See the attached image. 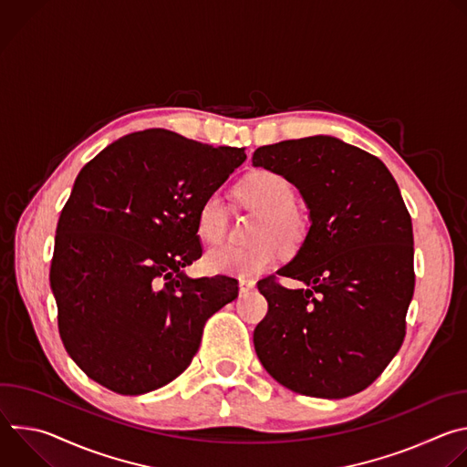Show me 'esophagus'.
I'll return each instance as SVG.
<instances>
[{"mask_svg":"<svg viewBox=\"0 0 467 467\" xmlns=\"http://www.w3.org/2000/svg\"><path fill=\"white\" fill-rule=\"evenodd\" d=\"M238 286H240V292L242 294H247V292H251V290H254V286H256V283L253 281V279H240V283H238Z\"/></svg>","mask_w":467,"mask_h":467,"instance_id":"34e87169","label":"esophagus"}]
</instances>
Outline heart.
<instances>
[{"label": "heart", "instance_id": "1", "mask_svg": "<svg viewBox=\"0 0 467 467\" xmlns=\"http://www.w3.org/2000/svg\"><path fill=\"white\" fill-rule=\"evenodd\" d=\"M242 202L260 216L253 225L251 245H222L207 251L203 262L213 274L253 277L274 268L283 256L278 244L292 249L306 234V218L294 203L292 182L277 171L256 170L238 184ZM195 231L203 242L220 244L227 234L223 199L209 193L195 213ZM280 243L277 244L276 242Z\"/></svg>", "mask_w": 467, "mask_h": 467}]
</instances>
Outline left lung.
Returning a JSON list of instances; mask_svg holds the SVG:
<instances>
[{"instance_id": "1", "label": "left lung", "mask_w": 467, "mask_h": 467, "mask_svg": "<svg viewBox=\"0 0 467 467\" xmlns=\"http://www.w3.org/2000/svg\"><path fill=\"white\" fill-rule=\"evenodd\" d=\"M253 166L286 177L310 211L308 233L277 275L258 281L268 314L258 360L292 391L342 399L368 388L405 340L414 296L412 220L388 168L335 137L262 146Z\"/></svg>"}]
</instances>
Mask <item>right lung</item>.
<instances>
[{
    "mask_svg": "<svg viewBox=\"0 0 467 467\" xmlns=\"http://www.w3.org/2000/svg\"><path fill=\"white\" fill-rule=\"evenodd\" d=\"M245 161L166 129L132 132L78 175L55 236L49 283L60 340L101 386L140 395L192 362L207 319L238 296L225 275L192 279L195 213Z\"/></svg>",
    "mask_w": 467,
    "mask_h": 467,
    "instance_id": "1",
    "label": "right lung"
}]
</instances>
